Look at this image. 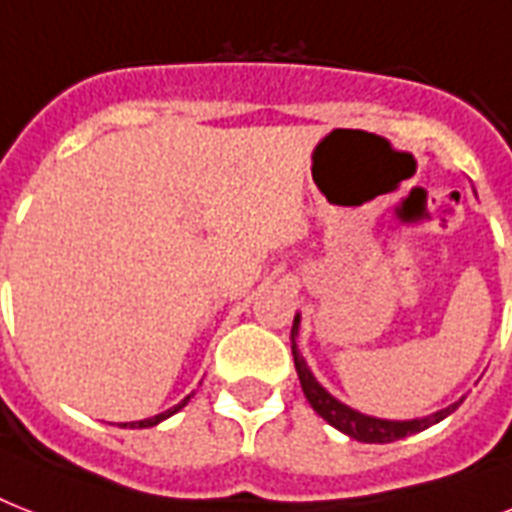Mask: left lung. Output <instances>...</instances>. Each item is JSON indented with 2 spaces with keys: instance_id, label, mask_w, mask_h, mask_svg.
I'll return each instance as SVG.
<instances>
[{
  "instance_id": "8db88e82",
  "label": "left lung",
  "mask_w": 512,
  "mask_h": 512,
  "mask_svg": "<svg viewBox=\"0 0 512 512\" xmlns=\"http://www.w3.org/2000/svg\"><path fill=\"white\" fill-rule=\"evenodd\" d=\"M297 335H300V313H295V324H292V356H295V369L297 377H300V385H303V393L308 398V404L313 406V412L324 417V420L337 428L345 436L356 438V441H364V444H390V441H398V438L412 436V433H420V430L436 425L444 417L457 409V406L465 401V396L460 401H454L446 409H438V412L428 414V417H417V420H382V417H372V414H364L353 409V406L342 404L340 398H335L329 393L316 374L311 372V366L303 358L300 348H297Z\"/></svg>"
}]
</instances>
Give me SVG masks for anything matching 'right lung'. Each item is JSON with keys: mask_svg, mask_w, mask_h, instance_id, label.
Segmentation results:
<instances>
[{"mask_svg": "<svg viewBox=\"0 0 512 512\" xmlns=\"http://www.w3.org/2000/svg\"><path fill=\"white\" fill-rule=\"evenodd\" d=\"M191 396H193V393H191ZM191 396H185L183 401H180V404H175V406H172V409H167V412L156 414V417H148V420L130 422V428H154V425H159V422H164V420H167V417H172V414H175V412H180V409H183V406L188 404V401H191Z\"/></svg>", "mask_w": 512, "mask_h": 512, "instance_id": "add662e5", "label": "right lung"}]
</instances>
